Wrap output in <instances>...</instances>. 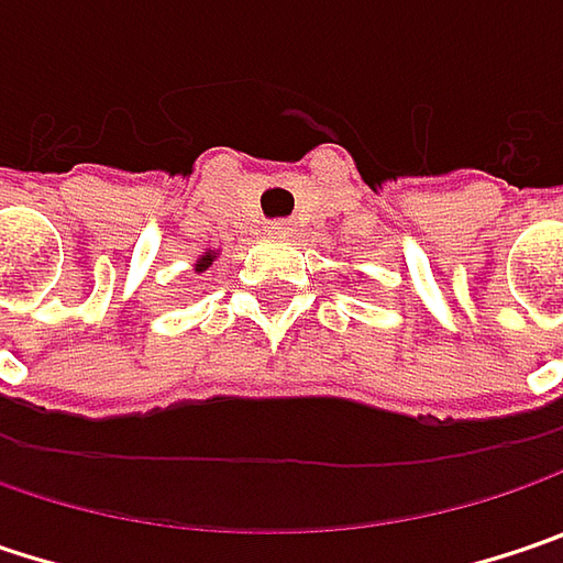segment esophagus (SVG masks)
I'll list each match as a JSON object with an SVG mask.
<instances>
[{"label":"esophagus","mask_w":563,"mask_h":563,"mask_svg":"<svg viewBox=\"0 0 563 563\" xmlns=\"http://www.w3.org/2000/svg\"><path fill=\"white\" fill-rule=\"evenodd\" d=\"M268 230L278 233V236H291V233H295V221H285V218H282V221L268 223Z\"/></svg>","instance_id":"34e87169"}]
</instances>
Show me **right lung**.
<instances>
[{"mask_svg":"<svg viewBox=\"0 0 563 563\" xmlns=\"http://www.w3.org/2000/svg\"><path fill=\"white\" fill-rule=\"evenodd\" d=\"M211 262H214V256H211V253H208V256H205V260L198 262V272H205V268H208V265H211Z\"/></svg>","mask_w":563,"mask_h":563,"instance_id":"add662e5","label":"right lung"}]
</instances>
